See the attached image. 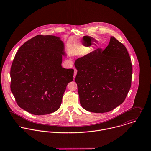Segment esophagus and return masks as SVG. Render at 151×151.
Instances as JSON below:
<instances>
[{"mask_svg":"<svg viewBox=\"0 0 151 151\" xmlns=\"http://www.w3.org/2000/svg\"><path fill=\"white\" fill-rule=\"evenodd\" d=\"M77 69H74V75H73V78H74V79L75 78V77H76V74H77Z\"/></svg>","mask_w":151,"mask_h":151,"instance_id":"34e87169","label":"esophagus"}]
</instances>
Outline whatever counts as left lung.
<instances>
[{"instance_id":"left-lung-1","label":"left lung","mask_w":151,"mask_h":151,"mask_svg":"<svg viewBox=\"0 0 151 151\" xmlns=\"http://www.w3.org/2000/svg\"><path fill=\"white\" fill-rule=\"evenodd\" d=\"M75 81L82 106L94 113L109 112L123 102L131 87L133 67L126 47L114 36L75 62Z\"/></svg>"}]
</instances>
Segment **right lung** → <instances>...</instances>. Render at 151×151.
Masks as SVG:
<instances>
[{
    "label": "right lung",
    "mask_w": 151,
    "mask_h": 151,
    "mask_svg": "<svg viewBox=\"0 0 151 151\" xmlns=\"http://www.w3.org/2000/svg\"><path fill=\"white\" fill-rule=\"evenodd\" d=\"M64 45L60 37L37 35L22 45L10 70L11 91L18 105L35 115L57 111L73 69L62 67Z\"/></svg>",
    "instance_id": "1"
}]
</instances>
